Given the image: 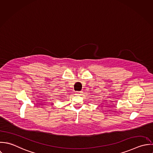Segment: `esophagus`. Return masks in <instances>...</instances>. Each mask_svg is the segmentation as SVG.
Listing matches in <instances>:
<instances>
[{
	"mask_svg": "<svg viewBox=\"0 0 153 153\" xmlns=\"http://www.w3.org/2000/svg\"><path fill=\"white\" fill-rule=\"evenodd\" d=\"M82 91H79V92H76V94H78V95H80V94H82Z\"/></svg>",
	"mask_w": 153,
	"mask_h": 153,
	"instance_id": "1",
	"label": "esophagus"
}]
</instances>
